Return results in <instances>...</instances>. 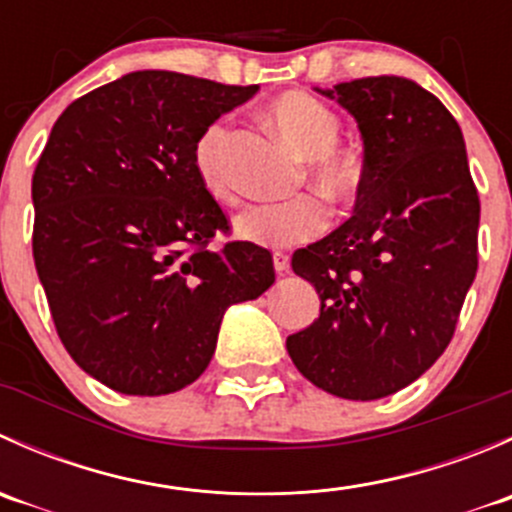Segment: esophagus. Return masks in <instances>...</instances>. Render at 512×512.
Instances as JSON below:
<instances>
[{"label":"esophagus","instance_id":"1","mask_svg":"<svg viewBox=\"0 0 512 512\" xmlns=\"http://www.w3.org/2000/svg\"><path fill=\"white\" fill-rule=\"evenodd\" d=\"M272 262H275V270L280 272V275L289 272V255H285V252H275V255H272Z\"/></svg>","mask_w":512,"mask_h":512}]
</instances>
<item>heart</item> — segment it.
<instances>
[{"mask_svg":"<svg viewBox=\"0 0 512 512\" xmlns=\"http://www.w3.org/2000/svg\"><path fill=\"white\" fill-rule=\"evenodd\" d=\"M267 116L299 156L312 160L309 175L324 198L332 203L356 198L364 183V165L352 151L339 148L342 121L327 103L304 91H287L267 106ZM225 146L227 123L218 121L205 128L195 143L193 163L200 183L215 200L235 203V183L227 168ZM327 223L329 213L322 200L304 195L287 203L252 205L235 220V232L252 245L282 250L314 240Z\"/></svg>","mask_w":512,"mask_h":512,"instance_id":"obj_1","label":"heart"}]
</instances>
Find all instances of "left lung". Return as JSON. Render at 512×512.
I'll return each instance as SVG.
<instances>
[{
	"mask_svg": "<svg viewBox=\"0 0 512 512\" xmlns=\"http://www.w3.org/2000/svg\"><path fill=\"white\" fill-rule=\"evenodd\" d=\"M317 91L354 116L364 183L352 218L292 255L322 307L287 352L339 399H384L431 369L456 332L478 270V190L461 126L416 81Z\"/></svg>",
	"mask_w": 512,
	"mask_h": 512,
	"instance_id": "obj_1",
	"label": "left lung"
}]
</instances>
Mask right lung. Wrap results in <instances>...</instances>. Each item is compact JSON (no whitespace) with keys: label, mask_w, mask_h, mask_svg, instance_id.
<instances>
[{"label":"right lung","mask_w":512,"mask_h":512,"mask_svg":"<svg viewBox=\"0 0 512 512\" xmlns=\"http://www.w3.org/2000/svg\"><path fill=\"white\" fill-rule=\"evenodd\" d=\"M260 86L133 71L76 98L32 178L34 265L71 359L128 396L193 384L230 304L275 282L252 242L210 250L227 218L195 173V143Z\"/></svg>","instance_id":"obj_1"}]
</instances>
